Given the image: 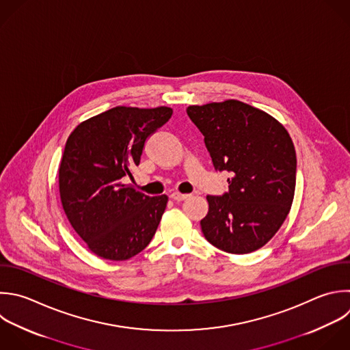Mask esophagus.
<instances>
[{"instance_id":"obj_1","label":"esophagus","mask_w":350,"mask_h":350,"mask_svg":"<svg viewBox=\"0 0 350 350\" xmlns=\"http://www.w3.org/2000/svg\"><path fill=\"white\" fill-rule=\"evenodd\" d=\"M174 201H178V202H180V201H183V200H186L187 197H189V194H182V193H172L171 196H170Z\"/></svg>"}]
</instances>
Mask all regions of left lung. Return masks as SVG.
<instances>
[{"instance_id":"1","label":"left lung","mask_w":350,"mask_h":350,"mask_svg":"<svg viewBox=\"0 0 350 350\" xmlns=\"http://www.w3.org/2000/svg\"><path fill=\"white\" fill-rule=\"evenodd\" d=\"M216 171H228V193L208 196L201 230L217 249L245 254L262 247L286 220L295 190V149L275 118L238 100L190 105Z\"/></svg>"}]
</instances>
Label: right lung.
<instances>
[{
	"instance_id": "1",
	"label": "right lung",
	"mask_w": 350,
	"mask_h": 350,
	"mask_svg": "<svg viewBox=\"0 0 350 350\" xmlns=\"http://www.w3.org/2000/svg\"><path fill=\"white\" fill-rule=\"evenodd\" d=\"M170 107H115L75 127L59 168L63 209L98 257L123 261L152 241L168 197L123 183L139 165L146 138L170 120Z\"/></svg>"
}]
</instances>
